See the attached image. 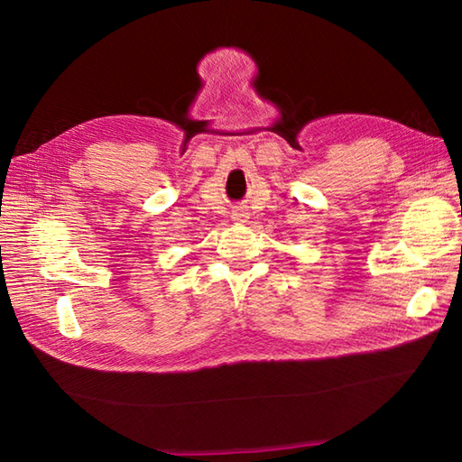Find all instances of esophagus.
<instances>
[{
  "instance_id": "obj_1",
  "label": "esophagus",
  "mask_w": 462,
  "mask_h": 462,
  "mask_svg": "<svg viewBox=\"0 0 462 462\" xmlns=\"http://www.w3.org/2000/svg\"><path fill=\"white\" fill-rule=\"evenodd\" d=\"M232 218H234V220H238V222H244V220H246V218H248V216H246V214H244L242 210H238V212H234V214H232Z\"/></svg>"
}]
</instances>
